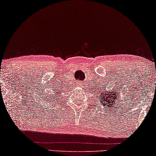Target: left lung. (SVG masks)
<instances>
[{
	"mask_svg": "<svg viewBox=\"0 0 156 156\" xmlns=\"http://www.w3.org/2000/svg\"><path fill=\"white\" fill-rule=\"evenodd\" d=\"M110 90H111L112 92H110V91H109L108 92V91H103V92L102 93V94H100V95H102V97L99 96L100 97H99V98H100V100L102 101V102H103L102 105L105 107V108H108V109H110L109 108V107H110V108H111L112 105H113V104L115 103V101L116 99L119 98V95L118 94H119V92H118V94L116 93V91H118V89H116V91H115V93L113 92V89H112ZM115 94H116V95H115ZM101 97H102L103 98H101ZM105 98L106 99H105Z\"/></svg>",
	"mask_w": 156,
	"mask_h": 156,
	"instance_id": "1",
	"label": "left lung"
}]
</instances>
